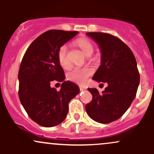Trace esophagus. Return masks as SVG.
Here are the masks:
<instances>
[{
    "instance_id": "esophagus-1",
    "label": "esophagus",
    "mask_w": 154,
    "mask_h": 154,
    "mask_svg": "<svg viewBox=\"0 0 154 154\" xmlns=\"http://www.w3.org/2000/svg\"><path fill=\"white\" fill-rule=\"evenodd\" d=\"M79 90H80L81 91H85V90H86V88L84 87V86H79Z\"/></svg>"
}]
</instances>
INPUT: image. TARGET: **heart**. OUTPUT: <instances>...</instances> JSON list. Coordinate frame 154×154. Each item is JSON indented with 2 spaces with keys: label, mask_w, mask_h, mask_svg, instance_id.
Masks as SVG:
<instances>
[{
  "label": "heart",
  "mask_w": 154,
  "mask_h": 154,
  "mask_svg": "<svg viewBox=\"0 0 154 154\" xmlns=\"http://www.w3.org/2000/svg\"><path fill=\"white\" fill-rule=\"evenodd\" d=\"M77 44L82 49L86 56H89L94 51V47L89 40L86 38H79L77 40ZM58 60L61 66L64 69H69L71 66V63L68 58V48L66 45H61L58 51ZM93 69L90 67H76L69 72L67 77L72 82L84 84L87 81L88 77L93 74Z\"/></svg>",
  "instance_id": "1"
}]
</instances>
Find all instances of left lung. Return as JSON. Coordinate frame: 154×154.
I'll return each instance as SVG.
<instances>
[{"label":"left lung","mask_w":154,"mask_h":154,"mask_svg":"<svg viewBox=\"0 0 154 154\" xmlns=\"http://www.w3.org/2000/svg\"><path fill=\"white\" fill-rule=\"evenodd\" d=\"M86 35L98 43L101 52V64L93 79L108 86L102 93L88 88L93 99L85 110L94 121L110 123L119 119L135 99L140 83L137 62L130 48L117 37L104 32Z\"/></svg>","instance_id":"obj_1"}]
</instances>
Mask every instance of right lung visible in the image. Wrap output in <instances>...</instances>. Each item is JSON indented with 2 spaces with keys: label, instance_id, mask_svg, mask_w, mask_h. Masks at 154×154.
Listing matches in <instances>:
<instances>
[{
  "label": "right lung",
  "instance_id": "1",
  "mask_svg": "<svg viewBox=\"0 0 154 154\" xmlns=\"http://www.w3.org/2000/svg\"><path fill=\"white\" fill-rule=\"evenodd\" d=\"M78 34L77 31L51 29L38 37L26 49L19 67V97L24 110L35 122L51 128L65 119L69 103L79 93L75 83L65 81L58 60L59 48ZM62 82L57 91L50 82Z\"/></svg>",
  "mask_w": 154,
  "mask_h": 154
}]
</instances>
